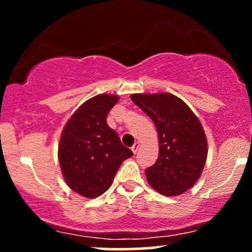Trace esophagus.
I'll use <instances>...</instances> for the list:
<instances>
[{
	"label": "esophagus",
	"instance_id": "1",
	"mask_svg": "<svg viewBox=\"0 0 252 252\" xmlns=\"http://www.w3.org/2000/svg\"><path fill=\"white\" fill-rule=\"evenodd\" d=\"M138 148H140V143H138V142H135V143H134V146L131 147V150H132V153H134V154H136V153H137Z\"/></svg>",
	"mask_w": 252,
	"mask_h": 252
}]
</instances>
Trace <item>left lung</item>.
Returning a JSON list of instances; mask_svg holds the SVG:
<instances>
[{"mask_svg":"<svg viewBox=\"0 0 252 252\" xmlns=\"http://www.w3.org/2000/svg\"><path fill=\"white\" fill-rule=\"evenodd\" d=\"M130 98L158 130V158L146 169L149 185L167 196L186 192L200 178L206 162L207 141L200 121L172 94H136Z\"/></svg>","mask_w":252,"mask_h":252,"instance_id":"obj_1","label":"left lung"}]
</instances>
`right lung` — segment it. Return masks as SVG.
Returning <instances> with one entry per match:
<instances>
[{"mask_svg":"<svg viewBox=\"0 0 252 252\" xmlns=\"http://www.w3.org/2000/svg\"><path fill=\"white\" fill-rule=\"evenodd\" d=\"M118 102L115 94H98L72 115L60 137L58 158L66 184L85 198H97L111 186L118 168L132 152L106 123Z\"/></svg>","mask_w":252,"mask_h":252,"instance_id":"1","label":"right lung"}]
</instances>
